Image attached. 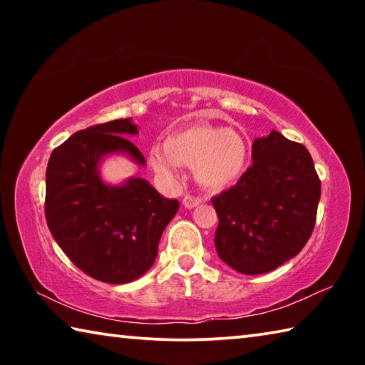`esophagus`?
Segmentation results:
<instances>
[{
  "label": "esophagus",
  "mask_w": 365,
  "mask_h": 365,
  "mask_svg": "<svg viewBox=\"0 0 365 365\" xmlns=\"http://www.w3.org/2000/svg\"><path fill=\"white\" fill-rule=\"evenodd\" d=\"M201 197L200 196H193V195H185L183 197V206L187 209H193L196 206L201 205Z\"/></svg>",
  "instance_id": "34e87169"
}]
</instances>
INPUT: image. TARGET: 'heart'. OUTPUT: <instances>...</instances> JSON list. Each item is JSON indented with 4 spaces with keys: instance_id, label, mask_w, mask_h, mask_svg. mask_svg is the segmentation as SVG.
<instances>
[{
    "instance_id": "obj_1",
    "label": "heart",
    "mask_w": 365,
    "mask_h": 365,
    "mask_svg": "<svg viewBox=\"0 0 365 365\" xmlns=\"http://www.w3.org/2000/svg\"><path fill=\"white\" fill-rule=\"evenodd\" d=\"M150 163L169 183L178 178V164L195 168V178L202 188L219 191L243 175L248 165V145L230 128L191 123L172 132L164 146H151Z\"/></svg>"
}]
</instances>
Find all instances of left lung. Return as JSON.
<instances>
[{"instance_id":"obj_1","label":"left lung","mask_w":365,"mask_h":365,"mask_svg":"<svg viewBox=\"0 0 365 365\" xmlns=\"http://www.w3.org/2000/svg\"><path fill=\"white\" fill-rule=\"evenodd\" d=\"M320 178L306 146L272 130L252 143V165L212 197L215 250L240 274L270 272L304 248L316 225Z\"/></svg>"}]
</instances>
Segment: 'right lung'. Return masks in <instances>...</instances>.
I'll list each match as a JSON object with an SVG mask.
<instances>
[{
  "label": "right lung",
  "instance_id": "right-lung-1",
  "mask_svg": "<svg viewBox=\"0 0 365 365\" xmlns=\"http://www.w3.org/2000/svg\"><path fill=\"white\" fill-rule=\"evenodd\" d=\"M137 133L130 119L98 123L54 148L46 168L49 232L80 270L115 285L150 270L160 235L180 206L143 178H128L120 187L101 180L98 164L106 154L125 153L146 164L127 138Z\"/></svg>",
  "mask_w": 365,
  "mask_h": 365
}]
</instances>
